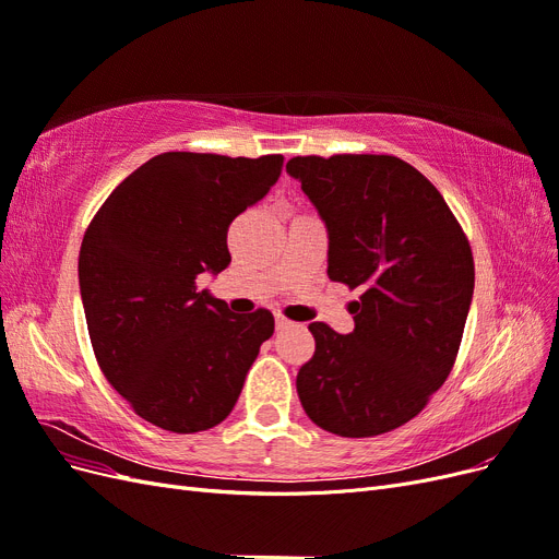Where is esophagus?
Instances as JSON below:
<instances>
[{
  "label": "esophagus",
  "mask_w": 559,
  "mask_h": 559,
  "mask_svg": "<svg viewBox=\"0 0 559 559\" xmlns=\"http://www.w3.org/2000/svg\"><path fill=\"white\" fill-rule=\"evenodd\" d=\"M275 326H277V331H284V329H289L292 326V321L286 319V317H282L280 312L275 314Z\"/></svg>",
  "instance_id": "esophagus-1"
}]
</instances>
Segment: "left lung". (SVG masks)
<instances>
[{
  "instance_id": "8db88e82",
  "label": "left lung",
  "mask_w": 559,
  "mask_h": 559,
  "mask_svg": "<svg viewBox=\"0 0 559 559\" xmlns=\"http://www.w3.org/2000/svg\"><path fill=\"white\" fill-rule=\"evenodd\" d=\"M286 173L326 224L329 277L364 292L352 333L310 324L302 411L345 438L386 433L450 376L476 282L468 240L436 186L396 156H296Z\"/></svg>"
}]
</instances>
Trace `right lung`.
<instances>
[{"mask_svg": "<svg viewBox=\"0 0 559 559\" xmlns=\"http://www.w3.org/2000/svg\"><path fill=\"white\" fill-rule=\"evenodd\" d=\"M282 165L167 151L118 183L83 235L79 286L95 359L151 425L195 433L224 421L273 335L267 310L235 314L198 284L228 267V226Z\"/></svg>", "mask_w": 559, "mask_h": 559, "instance_id": "obj_1", "label": "right lung"}]
</instances>
